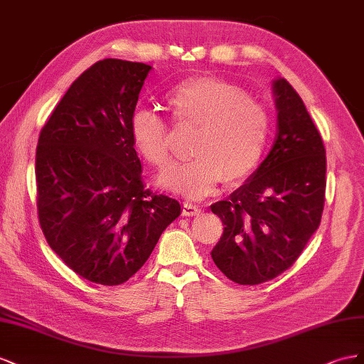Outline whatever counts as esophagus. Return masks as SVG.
<instances>
[{
    "label": "esophagus",
    "mask_w": 364,
    "mask_h": 364,
    "mask_svg": "<svg viewBox=\"0 0 364 364\" xmlns=\"http://www.w3.org/2000/svg\"><path fill=\"white\" fill-rule=\"evenodd\" d=\"M201 212L198 205L191 204V203H183V216H195Z\"/></svg>",
    "instance_id": "1"
}]
</instances>
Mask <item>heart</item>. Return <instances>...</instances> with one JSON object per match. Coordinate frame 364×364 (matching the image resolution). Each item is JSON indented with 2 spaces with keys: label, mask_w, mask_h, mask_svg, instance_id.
<instances>
[{
  "label": "heart",
  "mask_w": 364,
  "mask_h": 364,
  "mask_svg": "<svg viewBox=\"0 0 364 364\" xmlns=\"http://www.w3.org/2000/svg\"><path fill=\"white\" fill-rule=\"evenodd\" d=\"M175 128H193L195 159L164 173L166 189L198 200L223 180L240 184L257 171L265 155L272 119L268 109L235 82L195 76L172 87L163 99ZM129 137L140 157L159 171L173 163L169 124L148 109L132 112Z\"/></svg>",
  "instance_id": "1"
}]
</instances>
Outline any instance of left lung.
Here are the masks:
<instances>
[{
  "instance_id": "obj_1",
  "label": "left lung",
  "mask_w": 364,
  "mask_h": 364,
  "mask_svg": "<svg viewBox=\"0 0 364 364\" xmlns=\"http://www.w3.org/2000/svg\"><path fill=\"white\" fill-rule=\"evenodd\" d=\"M277 134L257 171L225 201L212 204L224 232L216 267L240 285H257L291 267L323 213L326 154L304 100L287 79L274 80Z\"/></svg>"
}]
</instances>
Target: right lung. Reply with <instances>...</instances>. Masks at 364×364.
<instances>
[{"label":"right lung","instance_id":"add662e5","mask_svg":"<svg viewBox=\"0 0 364 364\" xmlns=\"http://www.w3.org/2000/svg\"><path fill=\"white\" fill-rule=\"evenodd\" d=\"M151 67L103 59L41 129L38 218L48 245L90 282L120 285L148 261L180 203L144 188L129 120Z\"/></svg>","mask_w":364,"mask_h":364}]
</instances>
